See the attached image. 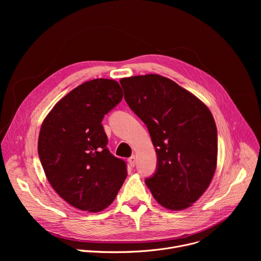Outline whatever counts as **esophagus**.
I'll return each mask as SVG.
<instances>
[{
    "mask_svg": "<svg viewBox=\"0 0 261 261\" xmlns=\"http://www.w3.org/2000/svg\"><path fill=\"white\" fill-rule=\"evenodd\" d=\"M128 162H129V165L131 167H134L135 166V163H136V157L135 156H131L129 159H128Z\"/></svg>",
    "mask_w": 261,
    "mask_h": 261,
    "instance_id": "1",
    "label": "esophagus"
}]
</instances>
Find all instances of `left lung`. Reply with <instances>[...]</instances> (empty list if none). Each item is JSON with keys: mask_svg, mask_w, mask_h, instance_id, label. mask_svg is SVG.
Masks as SVG:
<instances>
[{"mask_svg": "<svg viewBox=\"0 0 261 261\" xmlns=\"http://www.w3.org/2000/svg\"><path fill=\"white\" fill-rule=\"evenodd\" d=\"M125 100L146 125L157 154L147 188L164 207L180 211L207 189L217 166V127L198 98L158 74L120 81Z\"/></svg>", "mask_w": 261, "mask_h": 261, "instance_id": "left-lung-1", "label": "left lung"}]
</instances>
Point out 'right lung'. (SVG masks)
Wrapping results in <instances>:
<instances>
[{"label": "right lung", "mask_w": 261, "mask_h": 261, "mask_svg": "<svg viewBox=\"0 0 261 261\" xmlns=\"http://www.w3.org/2000/svg\"><path fill=\"white\" fill-rule=\"evenodd\" d=\"M122 99L114 80L87 82L62 98L41 126L38 154L45 175L74 207L92 213L106 208L127 176V164L109 152L101 124Z\"/></svg>", "instance_id": "1"}]
</instances>
